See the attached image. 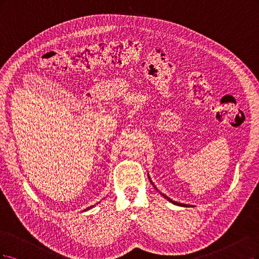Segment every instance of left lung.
<instances>
[{
  "instance_id": "8db88e82",
  "label": "left lung",
  "mask_w": 259,
  "mask_h": 259,
  "mask_svg": "<svg viewBox=\"0 0 259 259\" xmlns=\"http://www.w3.org/2000/svg\"><path fill=\"white\" fill-rule=\"evenodd\" d=\"M149 178V177H148ZM149 181H151V183H152V184H153V182H152V180L151 179H149ZM154 185V184H153ZM154 187H155V185H154ZM156 188V187H155ZM157 189V188H156ZM162 195V194H161ZM165 199H168V201H170L171 203H173V204H175V205H180V206H187L186 204H184V203H180V202H175V201H173V200H171L170 198H168V197H166V196H164V195H162Z\"/></svg>"
}]
</instances>
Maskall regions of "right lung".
<instances>
[{
	"label": "right lung",
	"instance_id": "add662e5",
	"mask_svg": "<svg viewBox=\"0 0 259 259\" xmlns=\"http://www.w3.org/2000/svg\"><path fill=\"white\" fill-rule=\"evenodd\" d=\"M94 206H95V205H93V206H89V207H87V208H86V210H84V211H87V210H89V208H91V207H94Z\"/></svg>",
	"mask_w": 259,
	"mask_h": 259
}]
</instances>
